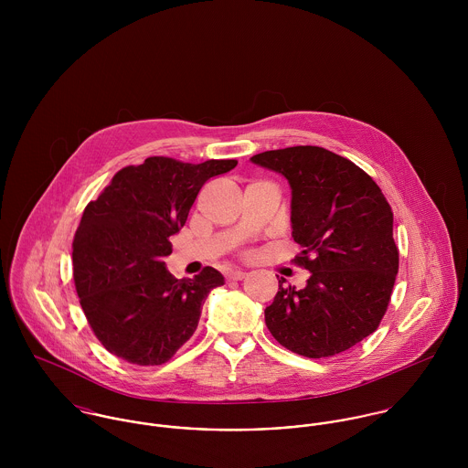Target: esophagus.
Masks as SVG:
<instances>
[{
    "label": "esophagus",
    "mask_w": 468,
    "mask_h": 468,
    "mask_svg": "<svg viewBox=\"0 0 468 468\" xmlns=\"http://www.w3.org/2000/svg\"><path fill=\"white\" fill-rule=\"evenodd\" d=\"M245 275H247V271H243V270L227 271V279H229V281H241V279H245Z\"/></svg>",
    "instance_id": "1"
}]
</instances>
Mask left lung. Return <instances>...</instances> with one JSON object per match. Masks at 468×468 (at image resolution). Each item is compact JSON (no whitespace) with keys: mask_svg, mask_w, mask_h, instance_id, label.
<instances>
[{"mask_svg":"<svg viewBox=\"0 0 468 468\" xmlns=\"http://www.w3.org/2000/svg\"><path fill=\"white\" fill-rule=\"evenodd\" d=\"M254 164L281 173L292 187V260L312 271L295 290L279 281L265 323L286 349L324 358L342 353L384 319L399 273L393 210L377 182L317 145L265 151Z\"/></svg>","mask_w":468,"mask_h":468,"instance_id":"8db88e82","label":"left lung"}]
</instances>
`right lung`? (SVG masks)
<instances>
[{"label":"right lung","instance_id":"add662e5","mask_svg":"<svg viewBox=\"0 0 468 468\" xmlns=\"http://www.w3.org/2000/svg\"><path fill=\"white\" fill-rule=\"evenodd\" d=\"M236 165L149 156L121 169L86 205L71 245L73 281L90 328L112 355L160 366L197 332L203 301L223 275L205 267L176 279L164 260L203 184Z\"/></svg>","mask_w":468,"mask_h":468}]
</instances>
